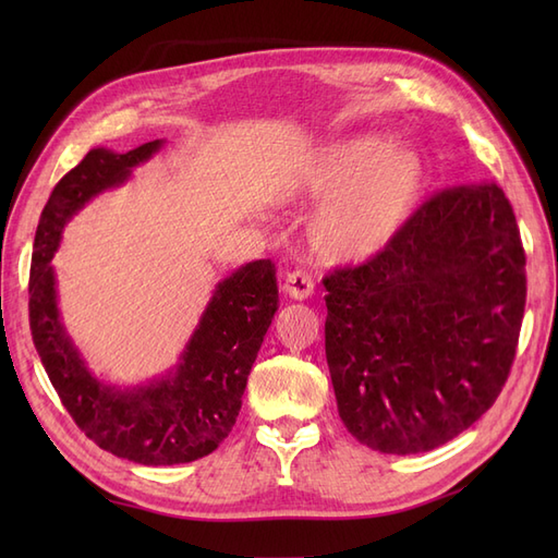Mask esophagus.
Masks as SVG:
<instances>
[{
  "label": "esophagus",
  "instance_id": "34e87169",
  "mask_svg": "<svg viewBox=\"0 0 558 558\" xmlns=\"http://www.w3.org/2000/svg\"><path fill=\"white\" fill-rule=\"evenodd\" d=\"M283 293L291 300H307L314 293V281L305 272H291L283 281Z\"/></svg>",
  "mask_w": 558,
  "mask_h": 558
}]
</instances>
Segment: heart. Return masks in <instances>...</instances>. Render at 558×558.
Segmentation results:
<instances>
[{"mask_svg": "<svg viewBox=\"0 0 558 558\" xmlns=\"http://www.w3.org/2000/svg\"><path fill=\"white\" fill-rule=\"evenodd\" d=\"M426 189V162L408 144L365 132L314 148L283 185L291 199H324L307 244L324 265H361L408 228Z\"/></svg>", "mask_w": 558, "mask_h": 558, "instance_id": "b5f03b06", "label": "heart"}]
</instances>
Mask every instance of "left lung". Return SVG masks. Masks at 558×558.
<instances>
[{
    "label": "left lung",
    "instance_id": "1",
    "mask_svg": "<svg viewBox=\"0 0 558 558\" xmlns=\"http://www.w3.org/2000/svg\"><path fill=\"white\" fill-rule=\"evenodd\" d=\"M324 286L337 412L361 445L430 451L496 402L526 305V256L496 183L435 195L381 256Z\"/></svg>",
    "mask_w": 558,
    "mask_h": 558
}]
</instances>
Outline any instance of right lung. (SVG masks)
I'll return each mask as SVG.
<instances>
[{"instance_id": "right-lung-1", "label": "right lung", "mask_w": 558, "mask_h": 558, "mask_svg": "<svg viewBox=\"0 0 558 558\" xmlns=\"http://www.w3.org/2000/svg\"><path fill=\"white\" fill-rule=\"evenodd\" d=\"M162 146L165 140L128 154L90 148L46 202L29 272L32 340L50 384L93 442L140 465L191 463L226 440L279 302L272 263H246L216 283L177 363L162 375L142 384L95 375L66 332L50 260L66 223L99 193L128 183Z\"/></svg>"}]
</instances>
